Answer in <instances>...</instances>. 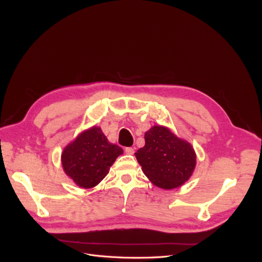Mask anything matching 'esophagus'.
I'll return each instance as SVG.
<instances>
[{
    "mask_svg": "<svg viewBox=\"0 0 262 262\" xmlns=\"http://www.w3.org/2000/svg\"><path fill=\"white\" fill-rule=\"evenodd\" d=\"M125 153L127 155H133L135 153V150L133 147H125Z\"/></svg>",
    "mask_w": 262,
    "mask_h": 262,
    "instance_id": "1",
    "label": "esophagus"
}]
</instances>
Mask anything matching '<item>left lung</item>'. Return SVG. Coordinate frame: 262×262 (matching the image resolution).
<instances>
[{"mask_svg":"<svg viewBox=\"0 0 262 262\" xmlns=\"http://www.w3.org/2000/svg\"><path fill=\"white\" fill-rule=\"evenodd\" d=\"M145 145L135 153L143 173L155 186L174 189L189 180L195 168L192 146L168 128L154 126L144 134Z\"/></svg>","mask_w":262,"mask_h":262,"instance_id":"left-lung-1","label":"left lung"}]
</instances>
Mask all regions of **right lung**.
Listing matches in <instances>:
<instances>
[{
  "label": "right lung",
  "instance_id": "add662e5",
  "mask_svg": "<svg viewBox=\"0 0 262 262\" xmlns=\"http://www.w3.org/2000/svg\"><path fill=\"white\" fill-rule=\"evenodd\" d=\"M123 149L109 143L100 127L81 133L61 155L66 174L81 188H92L107 175Z\"/></svg>",
  "mask_w": 262,
  "mask_h": 262
}]
</instances>
